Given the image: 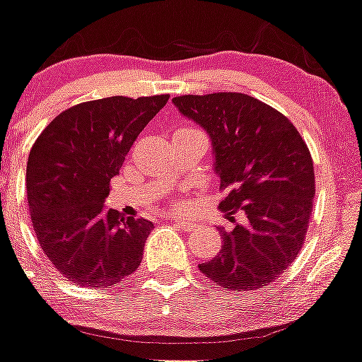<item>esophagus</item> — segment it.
I'll return each instance as SVG.
<instances>
[{
	"label": "esophagus",
	"mask_w": 362,
	"mask_h": 362,
	"mask_svg": "<svg viewBox=\"0 0 362 362\" xmlns=\"http://www.w3.org/2000/svg\"><path fill=\"white\" fill-rule=\"evenodd\" d=\"M171 221L178 226V228L185 229V231H191V229L198 228V222L196 221H189V218H182V217H171Z\"/></svg>",
	"instance_id": "esophagus-1"
}]
</instances>
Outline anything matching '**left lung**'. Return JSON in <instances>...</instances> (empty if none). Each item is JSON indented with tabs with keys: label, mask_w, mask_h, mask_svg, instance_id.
Segmentation results:
<instances>
[{
	"label": "left lung",
	"mask_w": 362,
	"mask_h": 362,
	"mask_svg": "<svg viewBox=\"0 0 362 362\" xmlns=\"http://www.w3.org/2000/svg\"><path fill=\"white\" fill-rule=\"evenodd\" d=\"M175 107L210 134L215 171L228 194L218 203L242 214L222 249L199 264L215 286L255 291L282 275L301 252L315 196L313 159L294 124L242 93L173 98Z\"/></svg>",
	"instance_id": "8db88e82"
}]
</instances>
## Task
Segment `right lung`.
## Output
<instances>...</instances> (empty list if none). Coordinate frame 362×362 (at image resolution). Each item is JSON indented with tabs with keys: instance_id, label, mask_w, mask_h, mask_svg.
I'll return each instance as SVG.
<instances>
[{
	"instance_id": "1",
	"label": "right lung",
	"mask_w": 362,
	"mask_h": 362,
	"mask_svg": "<svg viewBox=\"0 0 362 362\" xmlns=\"http://www.w3.org/2000/svg\"><path fill=\"white\" fill-rule=\"evenodd\" d=\"M168 98L112 96L75 105L33 144L25 168L33 229L68 282L113 287L140 266L154 224L105 210L103 202L134 140Z\"/></svg>"
}]
</instances>
